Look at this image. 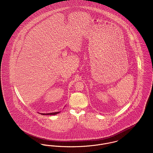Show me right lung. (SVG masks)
<instances>
[{
  "mask_svg": "<svg viewBox=\"0 0 153 153\" xmlns=\"http://www.w3.org/2000/svg\"><path fill=\"white\" fill-rule=\"evenodd\" d=\"M59 113H60V111H56V112H54V113H40V114H42V115H55V114H58Z\"/></svg>",
  "mask_w": 153,
  "mask_h": 153,
  "instance_id": "add662e5",
  "label": "right lung"
}]
</instances>
